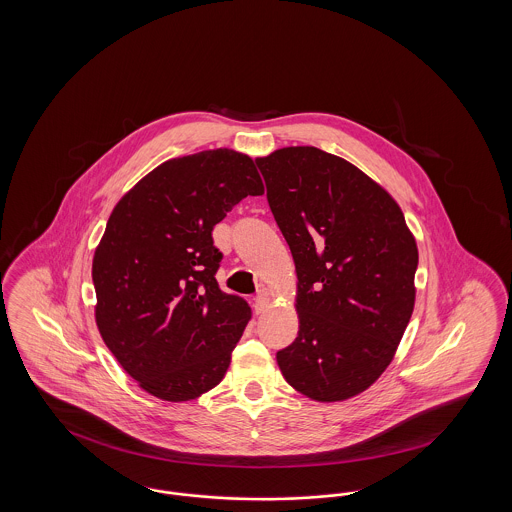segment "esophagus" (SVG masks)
<instances>
[{"label":"esophagus","instance_id":"esophagus-1","mask_svg":"<svg viewBox=\"0 0 512 512\" xmlns=\"http://www.w3.org/2000/svg\"><path fill=\"white\" fill-rule=\"evenodd\" d=\"M268 305H270V295H268L267 292L257 293V297H255V303H253V307H255V313H257V315L265 313V311L268 309Z\"/></svg>","mask_w":512,"mask_h":512}]
</instances>
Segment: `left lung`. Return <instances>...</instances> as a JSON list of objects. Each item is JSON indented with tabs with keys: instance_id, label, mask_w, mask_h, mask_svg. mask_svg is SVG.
<instances>
[{
	"instance_id": "1",
	"label": "left lung",
	"mask_w": 512,
	"mask_h": 512,
	"mask_svg": "<svg viewBox=\"0 0 512 512\" xmlns=\"http://www.w3.org/2000/svg\"><path fill=\"white\" fill-rule=\"evenodd\" d=\"M292 251L299 332L276 353L293 390L345 401L390 366L414 309L418 247L378 182L318 147L255 159Z\"/></svg>"
}]
</instances>
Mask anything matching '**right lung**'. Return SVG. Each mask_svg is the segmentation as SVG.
Segmentation results:
<instances>
[{
	"instance_id": "add662e5",
	"label": "right lung",
	"mask_w": 512,
	"mask_h": 512,
	"mask_svg": "<svg viewBox=\"0 0 512 512\" xmlns=\"http://www.w3.org/2000/svg\"><path fill=\"white\" fill-rule=\"evenodd\" d=\"M263 192L253 159L219 147L161 163L115 205L92 263L96 324L147 393L182 403L224 378L251 309L220 290L211 232Z\"/></svg>"
}]
</instances>
